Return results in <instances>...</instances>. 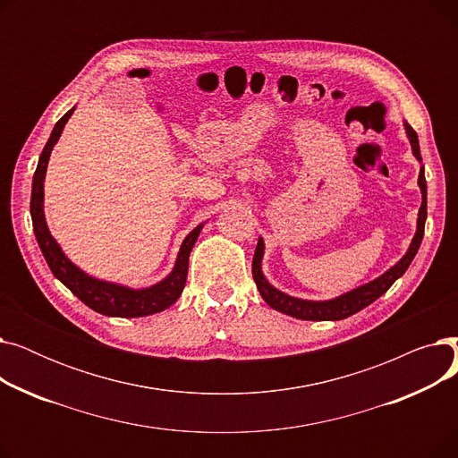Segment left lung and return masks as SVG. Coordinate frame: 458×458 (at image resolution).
Returning <instances> with one entry per match:
<instances>
[{
  "label": "left lung",
  "mask_w": 458,
  "mask_h": 458,
  "mask_svg": "<svg viewBox=\"0 0 458 458\" xmlns=\"http://www.w3.org/2000/svg\"><path fill=\"white\" fill-rule=\"evenodd\" d=\"M404 131L408 140H411V147H412V154L414 157L421 163V154H420V140H418V133L412 130V126L404 123ZM418 185L421 189V206H420V213H418V228L416 233L412 237V243L408 247L406 254L395 263L394 267H390L386 273H382L378 278L364 284V285H358L354 290L340 295V297H334L328 301H306V299H297L287 295L280 290H276L275 285H271L267 282V278L263 276L261 271V259H263V250H266V243H263V239H258V245H256V252H254V259H252V276L254 282L259 290V295L263 297L271 308L282 311L285 316H292L297 319H304V321H340L345 319L356 311L364 310L366 306H369L373 301H377L380 295L386 293L392 284L401 278L404 275V271L411 266L420 245H421V239H423V232H425V221H427V182H425V168L421 165L420 168V178H418Z\"/></svg>",
  "instance_id": "8db88e82"
}]
</instances>
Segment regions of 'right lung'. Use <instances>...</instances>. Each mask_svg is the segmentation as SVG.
<instances>
[{
  "label": "right lung",
  "instance_id": "obj_1",
  "mask_svg": "<svg viewBox=\"0 0 458 458\" xmlns=\"http://www.w3.org/2000/svg\"><path fill=\"white\" fill-rule=\"evenodd\" d=\"M74 109L76 107H72L68 113H64L59 118V123L55 124L50 139H47L46 147L38 157V165L33 176L31 219H33V232L37 237V243L42 250V256L47 261V267L52 269L54 276L59 278L72 293H74L81 302H85L89 308L98 311V314H104L109 318H144V316L157 314V311H163L168 306H173L182 295L185 280H187L189 254L192 247H195L204 225H199L183 239L171 275L165 276L161 282L150 287H142V290H133V287H128V285L94 278L85 271H81L76 263H72L64 256L63 249L59 247V243L55 242L46 225L44 178H46L47 161H50V154L55 147V142L59 140L68 118L72 116V113H74Z\"/></svg>",
  "mask_w": 458,
  "mask_h": 458
}]
</instances>
